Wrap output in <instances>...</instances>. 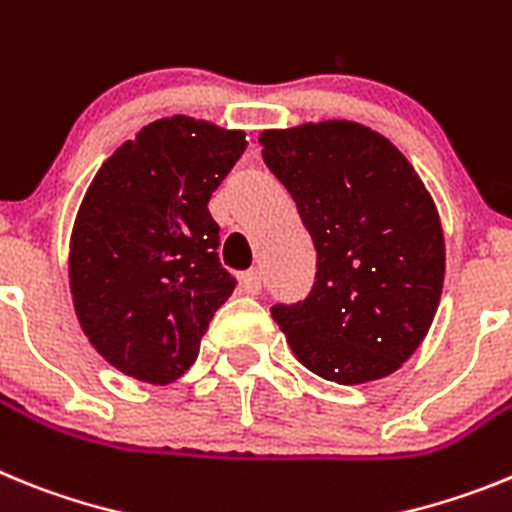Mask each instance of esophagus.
<instances>
[{
	"label": "esophagus",
	"mask_w": 512,
	"mask_h": 512,
	"mask_svg": "<svg viewBox=\"0 0 512 512\" xmlns=\"http://www.w3.org/2000/svg\"><path fill=\"white\" fill-rule=\"evenodd\" d=\"M242 288H244V293H250V296L260 293V288H262L260 270H247V273L242 275Z\"/></svg>",
	"instance_id": "obj_1"
}]
</instances>
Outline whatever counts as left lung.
<instances>
[{
    "label": "left lung",
    "mask_w": 512,
    "mask_h": 512,
    "mask_svg": "<svg viewBox=\"0 0 512 512\" xmlns=\"http://www.w3.org/2000/svg\"><path fill=\"white\" fill-rule=\"evenodd\" d=\"M260 146L317 250L309 296L270 314L311 373L345 386L384 379L420 348L441 304L446 242L433 195L361 123L270 128Z\"/></svg>",
    "instance_id": "obj_1"
}]
</instances>
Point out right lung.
Segmentation results:
<instances>
[{"label": "right lung", "mask_w": 512, "mask_h": 512, "mask_svg": "<svg viewBox=\"0 0 512 512\" xmlns=\"http://www.w3.org/2000/svg\"><path fill=\"white\" fill-rule=\"evenodd\" d=\"M244 149V131L159 118L84 193L69 239L71 301L92 348L136 381L180 379L234 291L208 201Z\"/></svg>", "instance_id": "right-lung-1"}]
</instances>
